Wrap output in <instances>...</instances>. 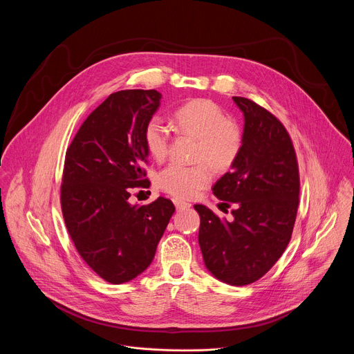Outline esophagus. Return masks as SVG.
I'll return each instance as SVG.
<instances>
[{
    "label": "esophagus",
    "instance_id": "obj_1",
    "mask_svg": "<svg viewBox=\"0 0 354 354\" xmlns=\"http://www.w3.org/2000/svg\"><path fill=\"white\" fill-rule=\"evenodd\" d=\"M174 205H175V207H176L178 210L189 209V207L192 206L190 203H187V201H185V200H182V198H178V197H175V198H174Z\"/></svg>",
    "mask_w": 354,
    "mask_h": 354
}]
</instances>
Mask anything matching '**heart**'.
<instances>
[{"mask_svg": "<svg viewBox=\"0 0 354 354\" xmlns=\"http://www.w3.org/2000/svg\"><path fill=\"white\" fill-rule=\"evenodd\" d=\"M176 129L197 138L194 165L169 164L157 176L161 190L180 198L193 197L213 178V171L225 172L238 161L243 133L241 126L230 119L225 111L210 99H193L174 112ZM169 126L158 116L151 118L142 131L148 154L162 161L169 151Z\"/></svg>", "mask_w": 354, "mask_h": 354, "instance_id": "b5f03b06", "label": "heart"}]
</instances>
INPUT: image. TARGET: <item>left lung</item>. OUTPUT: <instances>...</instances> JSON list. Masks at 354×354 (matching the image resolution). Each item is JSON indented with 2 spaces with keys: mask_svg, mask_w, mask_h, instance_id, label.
Masks as SVG:
<instances>
[{
  "mask_svg": "<svg viewBox=\"0 0 354 354\" xmlns=\"http://www.w3.org/2000/svg\"><path fill=\"white\" fill-rule=\"evenodd\" d=\"M245 116L242 153L212 187L234 206L232 221L194 205L198 245L207 269L232 286L263 277L286 250L298 210L299 172L291 137L283 123L254 100L232 96Z\"/></svg>",
  "mask_w": 354,
  "mask_h": 354,
  "instance_id": "obj_1",
  "label": "left lung"
}]
</instances>
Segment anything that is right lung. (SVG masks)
Segmentation results:
<instances>
[{"mask_svg": "<svg viewBox=\"0 0 354 354\" xmlns=\"http://www.w3.org/2000/svg\"><path fill=\"white\" fill-rule=\"evenodd\" d=\"M161 97L156 89L111 93L66 151L60 203L67 231L82 261L112 284L149 266L175 212L167 197L129 203L133 189L149 187L142 131Z\"/></svg>", "mask_w": 354, "mask_h": 354, "instance_id": "add662e5", "label": "right lung"}]
</instances>
